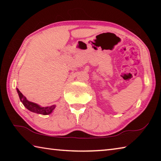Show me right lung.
<instances>
[{"label":"right lung","mask_w":161,"mask_h":161,"mask_svg":"<svg viewBox=\"0 0 161 161\" xmlns=\"http://www.w3.org/2000/svg\"><path fill=\"white\" fill-rule=\"evenodd\" d=\"M16 89H17V92L18 94L19 98H20V102L23 103L24 107H25L27 109L32 111V112L36 113L38 114H42V115H48V114H50L53 112V110L56 107L55 105H52L50 106V107H41V106H40L39 104H37L36 103L30 102V101L27 99L26 97L21 93L18 88Z\"/></svg>","instance_id":"right-lung-1"}]
</instances>
